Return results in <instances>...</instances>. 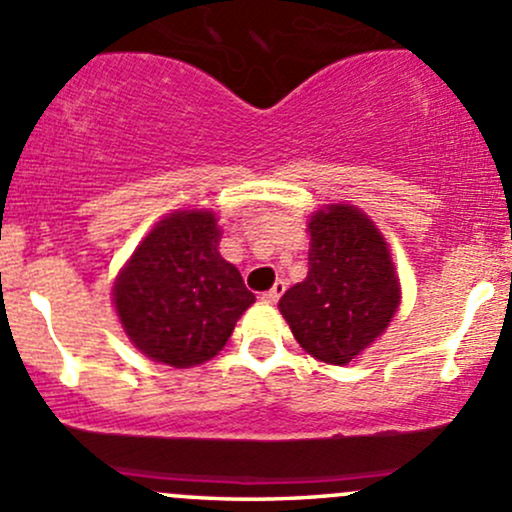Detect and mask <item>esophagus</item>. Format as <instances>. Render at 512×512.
Wrapping results in <instances>:
<instances>
[{
  "label": "esophagus",
  "mask_w": 512,
  "mask_h": 512,
  "mask_svg": "<svg viewBox=\"0 0 512 512\" xmlns=\"http://www.w3.org/2000/svg\"><path fill=\"white\" fill-rule=\"evenodd\" d=\"M285 289H287L285 282H282V280H280V282H275V287H272L270 292H265V294H262V302H267V304H275L277 299H280L282 294H285Z\"/></svg>",
  "instance_id": "1"
}]
</instances>
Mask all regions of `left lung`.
<instances>
[{
	"instance_id": "1",
	"label": "left lung",
	"mask_w": 512,
	"mask_h": 512,
	"mask_svg": "<svg viewBox=\"0 0 512 512\" xmlns=\"http://www.w3.org/2000/svg\"><path fill=\"white\" fill-rule=\"evenodd\" d=\"M307 280L280 299L299 347L344 366L384 334L401 302L384 235L354 205H329L309 220Z\"/></svg>"
}]
</instances>
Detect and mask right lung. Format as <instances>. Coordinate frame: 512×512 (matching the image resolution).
<instances>
[{"label": "right lung", "instance_id": "1", "mask_svg": "<svg viewBox=\"0 0 512 512\" xmlns=\"http://www.w3.org/2000/svg\"><path fill=\"white\" fill-rule=\"evenodd\" d=\"M210 210H175L143 237L113 285V304L133 347L188 369L213 359L255 302L218 252Z\"/></svg>", "mask_w": 512, "mask_h": 512}]
</instances>
